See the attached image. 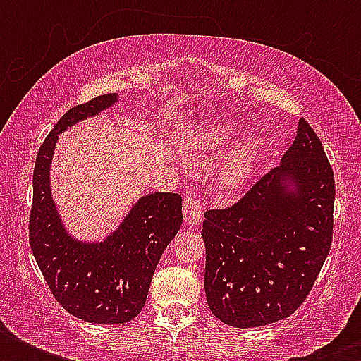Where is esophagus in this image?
Masks as SVG:
<instances>
[{"label":"esophagus","mask_w":361,"mask_h":361,"mask_svg":"<svg viewBox=\"0 0 361 361\" xmlns=\"http://www.w3.org/2000/svg\"><path fill=\"white\" fill-rule=\"evenodd\" d=\"M183 217L189 226H197L204 219L202 204L195 200V197H185L183 200Z\"/></svg>","instance_id":"esophagus-1"}]
</instances>
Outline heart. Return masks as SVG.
Masks as SVG:
<instances>
[{"mask_svg":"<svg viewBox=\"0 0 361 361\" xmlns=\"http://www.w3.org/2000/svg\"><path fill=\"white\" fill-rule=\"evenodd\" d=\"M238 133L236 121L231 118H215L204 129L198 133L200 142L206 149H221L228 144L232 136ZM264 142L258 135L243 136L236 146L232 147L231 153L226 155L223 169H221L219 183L223 189H236L249 178V174L255 169L260 153H262Z\"/></svg>","mask_w":361,"mask_h":361,"instance_id":"b5f03b06","label":"heart"}]
</instances>
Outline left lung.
<instances>
[{"label": "left lung", "mask_w": 361, "mask_h": 361, "mask_svg": "<svg viewBox=\"0 0 361 361\" xmlns=\"http://www.w3.org/2000/svg\"><path fill=\"white\" fill-rule=\"evenodd\" d=\"M334 200L331 164L302 118L279 166L236 204L206 212L204 288L212 313L234 328L290 317L330 252Z\"/></svg>", "instance_id": "8db88e82"}]
</instances>
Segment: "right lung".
I'll use <instances>...</instances> for the list:
<instances>
[{"instance_id": "right-lung-1", "label": "right lung", "mask_w": 361, "mask_h": 361, "mask_svg": "<svg viewBox=\"0 0 361 361\" xmlns=\"http://www.w3.org/2000/svg\"><path fill=\"white\" fill-rule=\"evenodd\" d=\"M118 101L99 95L61 116L39 147L33 170L30 245L48 288L76 319L123 324L146 303L161 255L181 226V197L153 192L133 206L120 228L101 243H82L65 232L50 197V164L58 135Z\"/></svg>"}]
</instances>
